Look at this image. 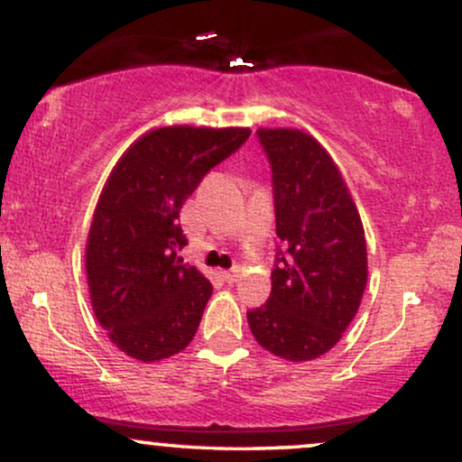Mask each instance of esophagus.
I'll list each match as a JSON object with an SVG mask.
<instances>
[{
    "mask_svg": "<svg viewBox=\"0 0 462 462\" xmlns=\"http://www.w3.org/2000/svg\"><path fill=\"white\" fill-rule=\"evenodd\" d=\"M221 277H224V282H227V284H235L236 277H238V269L235 266V269H230V271H221Z\"/></svg>",
    "mask_w": 462,
    "mask_h": 462,
    "instance_id": "esophagus-1",
    "label": "esophagus"
}]
</instances>
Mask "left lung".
Masks as SVG:
<instances>
[{
	"label": "left lung",
	"instance_id": "left-lung-1",
	"mask_svg": "<svg viewBox=\"0 0 462 462\" xmlns=\"http://www.w3.org/2000/svg\"><path fill=\"white\" fill-rule=\"evenodd\" d=\"M271 165L277 245L269 301L249 310L260 346L310 361L337 344L357 314L368 280L359 213L340 171L314 137L258 129Z\"/></svg>",
	"mask_w": 462,
	"mask_h": 462
}]
</instances>
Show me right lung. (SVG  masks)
<instances>
[{
	"instance_id": "add662e5",
	"label": "right lung",
	"mask_w": 462,
	"mask_h": 462,
	"mask_svg": "<svg viewBox=\"0 0 462 462\" xmlns=\"http://www.w3.org/2000/svg\"><path fill=\"white\" fill-rule=\"evenodd\" d=\"M249 133L165 126L140 137L111 171L88 235L86 271L97 320L129 357L165 359L196 336L213 286L178 255L187 245L178 217Z\"/></svg>"
}]
</instances>
